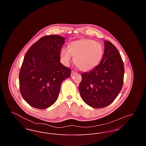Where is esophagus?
Returning a JSON list of instances; mask_svg holds the SVG:
<instances>
[{
  "label": "esophagus",
  "instance_id": "34e87169",
  "mask_svg": "<svg viewBox=\"0 0 146 146\" xmlns=\"http://www.w3.org/2000/svg\"><path fill=\"white\" fill-rule=\"evenodd\" d=\"M75 73H76V72H75V71L72 70V72H71V76H73Z\"/></svg>",
  "mask_w": 146,
  "mask_h": 146
}]
</instances>
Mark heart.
<instances>
[{
    "label": "heart",
    "mask_w": 146,
    "mask_h": 146,
    "mask_svg": "<svg viewBox=\"0 0 146 146\" xmlns=\"http://www.w3.org/2000/svg\"><path fill=\"white\" fill-rule=\"evenodd\" d=\"M104 49L102 45L94 40L84 39L72 42L68 48L63 47L60 52L63 63L68 66L73 60L78 69L83 71L92 70L101 61Z\"/></svg>",
    "instance_id": "obj_1"
}]
</instances>
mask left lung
<instances>
[{
    "mask_svg": "<svg viewBox=\"0 0 146 146\" xmlns=\"http://www.w3.org/2000/svg\"><path fill=\"white\" fill-rule=\"evenodd\" d=\"M104 42V54L100 64L81 74L82 80L79 86L83 100L95 108L111 104L121 90L124 82V63L118 49L111 42Z\"/></svg>",
    "mask_w": 146,
    "mask_h": 146,
    "instance_id": "1",
    "label": "left lung"
}]
</instances>
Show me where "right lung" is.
Here are the masks:
<instances>
[{
    "mask_svg": "<svg viewBox=\"0 0 146 146\" xmlns=\"http://www.w3.org/2000/svg\"><path fill=\"white\" fill-rule=\"evenodd\" d=\"M65 38L45 35L35 42L24 57L19 74L20 90L30 106L45 109L57 100L63 81L71 70L60 62V52Z\"/></svg>",
    "mask_w": 146,
    "mask_h": 146,
    "instance_id": "obj_1",
    "label": "right lung"
}]
</instances>
